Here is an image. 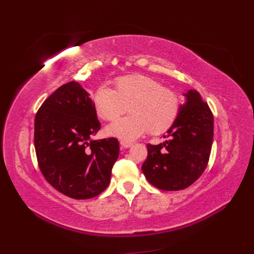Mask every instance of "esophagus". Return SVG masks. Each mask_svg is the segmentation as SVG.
Returning a JSON list of instances; mask_svg holds the SVG:
<instances>
[{
  "instance_id": "1",
  "label": "esophagus",
  "mask_w": 254,
  "mask_h": 254,
  "mask_svg": "<svg viewBox=\"0 0 254 254\" xmlns=\"http://www.w3.org/2000/svg\"><path fill=\"white\" fill-rule=\"evenodd\" d=\"M120 145L122 147H124V148H128V147H131L132 145H133V143L132 142H128V141H120Z\"/></svg>"
}]
</instances>
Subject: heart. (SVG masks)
<instances>
[{"instance_id":"heart-1","label":"heart","mask_w":254,"mask_h":254,"mask_svg":"<svg viewBox=\"0 0 254 254\" xmlns=\"http://www.w3.org/2000/svg\"><path fill=\"white\" fill-rule=\"evenodd\" d=\"M96 113L105 121H115L126 111L131 115L111 123L107 133L131 141L145 132L158 135L166 132L179 116L181 99L177 91L161 86L147 75L132 74L115 79V89L100 86L93 96Z\"/></svg>"}]
</instances>
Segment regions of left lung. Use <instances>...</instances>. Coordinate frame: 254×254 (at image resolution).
Wrapping results in <instances>:
<instances>
[{"instance_id": "8db88e82", "label": "left lung", "mask_w": 254, "mask_h": 254, "mask_svg": "<svg viewBox=\"0 0 254 254\" xmlns=\"http://www.w3.org/2000/svg\"><path fill=\"white\" fill-rule=\"evenodd\" d=\"M179 116L168 130L169 137L159 145L147 144L142 166L150 185L164 191L190 187L208 164L214 136V117L196 90H189Z\"/></svg>"}]
</instances>
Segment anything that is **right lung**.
<instances>
[{"instance_id": "add662e5", "label": "right lung", "mask_w": 254, "mask_h": 254, "mask_svg": "<svg viewBox=\"0 0 254 254\" xmlns=\"http://www.w3.org/2000/svg\"><path fill=\"white\" fill-rule=\"evenodd\" d=\"M101 124L89 94L68 82L51 94L35 118V149L45 179L75 199L106 190L119 156L116 137L91 141Z\"/></svg>"}]
</instances>
